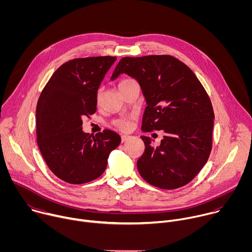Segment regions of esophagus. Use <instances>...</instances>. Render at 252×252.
I'll return each instance as SVG.
<instances>
[{
  "label": "esophagus",
  "instance_id": "esophagus-1",
  "mask_svg": "<svg viewBox=\"0 0 252 252\" xmlns=\"http://www.w3.org/2000/svg\"><path fill=\"white\" fill-rule=\"evenodd\" d=\"M131 136L130 135H127V134H123L122 135V142H125V141H127L128 139H130Z\"/></svg>",
  "mask_w": 252,
  "mask_h": 252
}]
</instances>
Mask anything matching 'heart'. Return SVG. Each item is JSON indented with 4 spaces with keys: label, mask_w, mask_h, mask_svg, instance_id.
<instances>
[{
    "label": "heart",
    "mask_w": 252,
    "mask_h": 252,
    "mask_svg": "<svg viewBox=\"0 0 252 252\" xmlns=\"http://www.w3.org/2000/svg\"><path fill=\"white\" fill-rule=\"evenodd\" d=\"M134 81L131 80V79H124L120 82L119 84V88L125 86V85H127V84H130V83H133ZM100 96V91L97 92V94H96V98L98 99ZM133 119V116H129V117H125V118H121V119H118L114 122V125L120 128L121 130H128L130 128V124H131V121Z\"/></svg>",
    "instance_id": "heart-1"
}]
</instances>
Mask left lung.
Segmentation results:
<instances>
[{"mask_svg": "<svg viewBox=\"0 0 252 252\" xmlns=\"http://www.w3.org/2000/svg\"><path fill=\"white\" fill-rule=\"evenodd\" d=\"M121 74L135 79L147 100L141 129L163 130L160 146L142 135L145 153L137 160L141 177L162 189L182 188L206 163L212 147L214 113L210 98L193 71L172 56L123 58L112 81Z\"/></svg>", "mask_w": 252, "mask_h": 252, "instance_id": "8db88e82", "label": "left lung"}]
</instances>
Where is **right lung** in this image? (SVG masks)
<instances>
[{"label": "right lung", "mask_w": 252, "mask_h": 252, "mask_svg": "<svg viewBox=\"0 0 252 252\" xmlns=\"http://www.w3.org/2000/svg\"><path fill=\"white\" fill-rule=\"evenodd\" d=\"M117 57L70 60L62 64L42 91L37 104V141L52 172L71 185L90 183L106 168L121 136L104 129L94 136L83 131L84 117L96 111L100 83Z\"/></svg>", "instance_id": "add662e5"}]
</instances>
